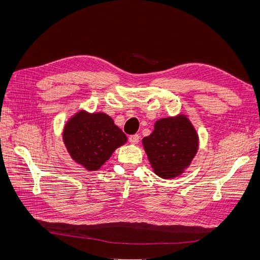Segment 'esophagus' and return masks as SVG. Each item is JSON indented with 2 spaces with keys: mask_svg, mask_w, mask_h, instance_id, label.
<instances>
[{
  "mask_svg": "<svg viewBox=\"0 0 260 260\" xmlns=\"http://www.w3.org/2000/svg\"><path fill=\"white\" fill-rule=\"evenodd\" d=\"M139 140H140L139 135H133V136L129 137V141H130L132 144H138L139 143Z\"/></svg>",
  "mask_w": 260,
  "mask_h": 260,
  "instance_id": "esophagus-1",
  "label": "esophagus"
}]
</instances>
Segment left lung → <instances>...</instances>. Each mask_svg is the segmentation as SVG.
Wrapping results in <instances>:
<instances>
[{
    "label": "left lung",
    "mask_w": 260,
    "mask_h": 260,
    "mask_svg": "<svg viewBox=\"0 0 260 260\" xmlns=\"http://www.w3.org/2000/svg\"><path fill=\"white\" fill-rule=\"evenodd\" d=\"M142 144L154 174L174 179L185 172L199 151L200 139L187 115L180 113L156 120Z\"/></svg>",
    "instance_id": "1"
}]
</instances>
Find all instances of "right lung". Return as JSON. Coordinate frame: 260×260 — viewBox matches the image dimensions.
Masks as SVG:
<instances>
[{
	"label": "right lung",
	"instance_id": "right-lung-1",
	"mask_svg": "<svg viewBox=\"0 0 260 260\" xmlns=\"http://www.w3.org/2000/svg\"><path fill=\"white\" fill-rule=\"evenodd\" d=\"M61 136L70 158L88 171L99 170L128 141L111 116L84 109L68 118Z\"/></svg>",
	"mask_w": 260,
	"mask_h": 260
}]
</instances>
